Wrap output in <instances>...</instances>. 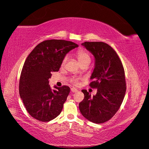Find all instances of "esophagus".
I'll list each match as a JSON object with an SVG mask.
<instances>
[{"mask_svg": "<svg viewBox=\"0 0 149 149\" xmlns=\"http://www.w3.org/2000/svg\"><path fill=\"white\" fill-rule=\"evenodd\" d=\"M70 90H71V92L73 93H76L78 92V90L76 89V88H72L71 89H70Z\"/></svg>", "mask_w": 149, "mask_h": 149, "instance_id": "1", "label": "esophagus"}]
</instances>
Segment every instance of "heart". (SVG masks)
Masks as SVG:
<instances>
[{"label":"heart","instance_id":"b5f03b06","mask_svg":"<svg viewBox=\"0 0 149 149\" xmlns=\"http://www.w3.org/2000/svg\"><path fill=\"white\" fill-rule=\"evenodd\" d=\"M77 56L78 57V60H79V61L80 64H82L86 62H90L91 61V57H90V54L84 49H79L78 52H77ZM67 59H68L67 56H65L63 58L61 61V65L62 67L64 66V65L66 64ZM71 82L75 85L79 84V80L77 79H72L71 80Z\"/></svg>","mask_w":149,"mask_h":149}]
</instances>
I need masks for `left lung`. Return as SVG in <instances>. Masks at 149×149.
<instances>
[{"instance_id":"left-lung-1","label":"left lung","mask_w":149,"mask_h":149,"mask_svg":"<svg viewBox=\"0 0 149 149\" xmlns=\"http://www.w3.org/2000/svg\"><path fill=\"white\" fill-rule=\"evenodd\" d=\"M95 57V68L90 79L92 88L97 89L91 97L82 90L84 98L79 103L83 116L96 124L110 120L120 107L126 91L124 69L116 52L103 42H85L82 44Z\"/></svg>"}]
</instances>
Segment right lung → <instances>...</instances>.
<instances>
[{
	"label": "right lung",
	"instance_id": "add662e5",
	"mask_svg": "<svg viewBox=\"0 0 149 149\" xmlns=\"http://www.w3.org/2000/svg\"><path fill=\"white\" fill-rule=\"evenodd\" d=\"M79 45L65 40H47L38 44L27 56L21 72L20 97L26 110L34 118L49 122L59 115L70 92L63 86L52 90V72L58 71L68 52Z\"/></svg>",
	"mask_w": 149,
	"mask_h": 149
}]
</instances>
